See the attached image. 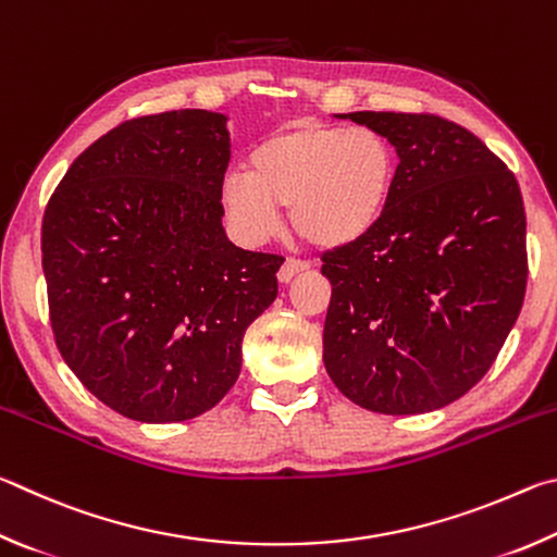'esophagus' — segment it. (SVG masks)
<instances>
[{"label": "esophagus", "instance_id": "esophagus-1", "mask_svg": "<svg viewBox=\"0 0 557 557\" xmlns=\"http://www.w3.org/2000/svg\"><path fill=\"white\" fill-rule=\"evenodd\" d=\"M306 269H308L306 261H300V259H286L284 263H281V269H278V281H281V284H288L290 278L298 276V273H304Z\"/></svg>", "mask_w": 557, "mask_h": 557}]
</instances>
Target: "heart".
<instances>
[{"label":"heart","mask_w":557,"mask_h":557,"mask_svg":"<svg viewBox=\"0 0 557 557\" xmlns=\"http://www.w3.org/2000/svg\"><path fill=\"white\" fill-rule=\"evenodd\" d=\"M396 173V149L382 132L296 120L253 146L247 175H224L220 202L247 244L271 239L278 208H288L296 237L315 249H343L382 224Z\"/></svg>","instance_id":"1"}]
</instances>
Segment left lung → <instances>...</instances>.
<instances>
[{
	"instance_id": "8db88e82",
	"label": "left lung",
	"mask_w": 557,
	"mask_h": 557,
	"mask_svg": "<svg viewBox=\"0 0 557 557\" xmlns=\"http://www.w3.org/2000/svg\"><path fill=\"white\" fill-rule=\"evenodd\" d=\"M398 153L394 198L362 242L327 251L323 362L349 401L428 413L490 372L521 313L529 257L516 175L435 114L349 112Z\"/></svg>"
}]
</instances>
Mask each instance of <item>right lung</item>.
I'll list each match as a JSON object with an SVG mask.
<instances>
[{
	"label": "right lung",
	"instance_id": "right-lung-1",
	"mask_svg": "<svg viewBox=\"0 0 557 557\" xmlns=\"http://www.w3.org/2000/svg\"><path fill=\"white\" fill-rule=\"evenodd\" d=\"M227 116L129 120L77 156L46 205L44 276L65 364L112 411L178 423L237 382L247 327L278 294L276 253L222 227Z\"/></svg>",
	"mask_w": 557,
	"mask_h": 557
}]
</instances>
